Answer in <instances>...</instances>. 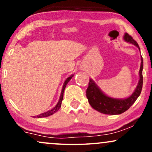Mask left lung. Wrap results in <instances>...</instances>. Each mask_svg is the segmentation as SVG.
<instances>
[{"mask_svg": "<svg viewBox=\"0 0 152 152\" xmlns=\"http://www.w3.org/2000/svg\"><path fill=\"white\" fill-rule=\"evenodd\" d=\"M124 39L126 42L132 43L139 48L137 41H134L133 38L128 34H125ZM143 58L141 56V66L139 70V81L138 85L134 90V93L126 99H114L108 96L102 92L92 79H89L88 86L86 89V97L88 103L91 107L99 112L104 114L116 115L121 114L128 110L132 104L136 102L138 97L142 92L143 86Z\"/></svg>", "mask_w": 152, "mask_h": 152, "instance_id": "left-lung-1", "label": "left lung"}]
</instances>
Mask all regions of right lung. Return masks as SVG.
Here are the masks:
<instances>
[{"label": "right lung", "mask_w": 152, "mask_h": 152, "mask_svg": "<svg viewBox=\"0 0 152 152\" xmlns=\"http://www.w3.org/2000/svg\"><path fill=\"white\" fill-rule=\"evenodd\" d=\"M74 76V75H71V76H69V78H66V80L64 82V86H63V88H62V91H61V96H60V99H59V101L58 102V104L56 105L55 107H53V109L49 110V111H46V112H44L43 113V114H40V115H38V116H36V117L37 118H43V117H47V116H50V115L55 114L56 111H58L59 109L61 108V102H62V100H63V98H64V90H65V88L66 86V85H67V83H69V81H70L71 79V78ZM34 117H36V116H34Z\"/></svg>", "instance_id": "right-lung-1"}]
</instances>
